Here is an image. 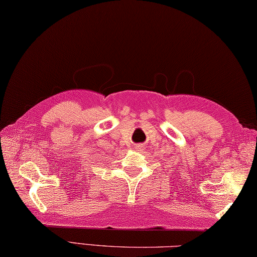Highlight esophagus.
Returning a JSON list of instances; mask_svg holds the SVG:
<instances>
[{"instance_id":"34e87169","label":"esophagus","mask_w":257,"mask_h":257,"mask_svg":"<svg viewBox=\"0 0 257 257\" xmlns=\"http://www.w3.org/2000/svg\"><path fill=\"white\" fill-rule=\"evenodd\" d=\"M135 150H137V151H139V152H142L144 150V145L141 144V143L137 144V145H135Z\"/></svg>"}]
</instances>
